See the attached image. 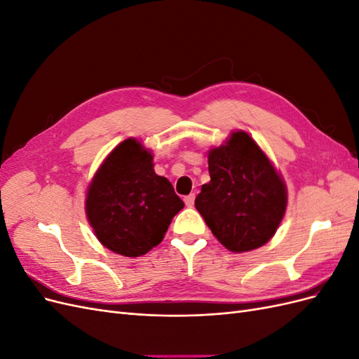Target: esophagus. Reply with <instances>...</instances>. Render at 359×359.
I'll return each instance as SVG.
<instances>
[{
	"label": "esophagus",
	"mask_w": 359,
	"mask_h": 359,
	"mask_svg": "<svg viewBox=\"0 0 359 359\" xmlns=\"http://www.w3.org/2000/svg\"><path fill=\"white\" fill-rule=\"evenodd\" d=\"M194 198H196V196H194V193H191V194H189V196L184 198V202H186L189 208H191V206L194 205Z\"/></svg>",
	"instance_id": "esophagus-1"
}]
</instances>
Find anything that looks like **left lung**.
I'll return each instance as SVG.
<instances>
[{
	"label": "left lung",
	"instance_id": "1",
	"mask_svg": "<svg viewBox=\"0 0 359 359\" xmlns=\"http://www.w3.org/2000/svg\"><path fill=\"white\" fill-rule=\"evenodd\" d=\"M211 181L194 206L212 235L233 253L266 244L287 206L286 184L248 133L232 132L224 145L208 153Z\"/></svg>",
	"mask_w": 359,
	"mask_h": 359
}]
</instances>
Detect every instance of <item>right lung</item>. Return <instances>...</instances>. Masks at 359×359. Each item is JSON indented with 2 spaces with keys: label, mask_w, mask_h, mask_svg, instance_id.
Returning a JSON list of instances; mask_svg holds the SVG:
<instances>
[{
  "label": "right lung",
  "mask_w": 359,
  "mask_h": 359,
  "mask_svg": "<svg viewBox=\"0 0 359 359\" xmlns=\"http://www.w3.org/2000/svg\"><path fill=\"white\" fill-rule=\"evenodd\" d=\"M182 208L169 180L154 172L151 151L135 137L123 140L104 158L85 199L97 240L127 257L158 245Z\"/></svg>",
  "instance_id": "1"
}]
</instances>
